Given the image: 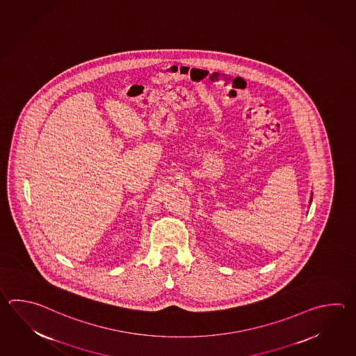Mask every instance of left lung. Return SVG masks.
I'll return each mask as SVG.
<instances>
[{"label": "left lung", "instance_id": "left-lung-1", "mask_svg": "<svg viewBox=\"0 0 356 356\" xmlns=\"http://www.w3.org/2000/svg\"><path fill=\"white\" fill-rule=\"evenodd\" d=\"M309 203H312V196H311V200H309Z\"/></svg>", "mask_w": 356, "mask_h": 356}]
</instances>
